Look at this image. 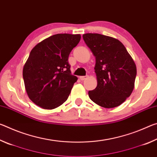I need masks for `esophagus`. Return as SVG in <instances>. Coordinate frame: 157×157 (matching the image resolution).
Returning <instances> with one entry per match:
<instances>
[{
    "instance_id": "34e87169",
    "label": "esophagus",
    "mask_w": 157,
    "mask_h": 157,
    "mask_svg": "<svg viewBox=\"0 0 157 157\" xmlns=\"http://www.w3.org/2000/svg\"><path fill=\"white\" fill-rule=\"evenodd\" d=\"M88 78H89L88 75H86V76H81V77H79V79H80L82 81H84V80H85V79H86Z\"/></svg>"
}]
</instances>
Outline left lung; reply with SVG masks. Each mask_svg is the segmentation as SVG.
<instances>
[{"label":"left lung","instance_id":"left-lung-1","mask_svg":"<svg viewBox=\"0 0 157 157\" xmlns=\"http://www.w3.org/2000/svg\"><path fill=\"white\" fill-rule=\"evenodd\" d=\"M82 36L95 57L94 69L98 84L89 91L90 99L105 108L118 107L134 89L136 76L134 60L118 39L93 33Z\"/></svg>","mask_w":157,"mask_h":157}]
</instances>
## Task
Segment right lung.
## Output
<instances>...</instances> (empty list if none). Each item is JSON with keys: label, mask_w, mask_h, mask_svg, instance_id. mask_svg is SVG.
<instances>
[{"label": "right lung", "mask_w": 157, "mask_h": 157, "mask_svg": "<svg viewBox=\"0 0 157 157\" xmlns=\"http://www.w3.org/2000/svg\"><path fill=\"white\" fill-rule=\"evenodd\" d=\"M80 34H57L36 44L23 69L28 97L45 109L62 105L78 80L71 71L68 56L80 41Z\"/></svg>", "instance_id": "1"}]
</instances>
